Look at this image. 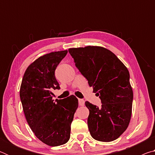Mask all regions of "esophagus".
Masks as SVG:
<instances>
[{
    "label": "esophagus",
    "mask_w": 155,
    "mask_h": 155,
    "mask_svg": "<svg viewBox=\"0 0 155 155\" xmlns=\"http://www.w3.org/2000/svg\"><path fill=\"white\" fill-rule=\"evenodd\" d=\"M78 104L80 106H83L85 104V101L83 99H78Z\"/></svg>",
    "instance_id": "esophagus-1"
}]
</instances>
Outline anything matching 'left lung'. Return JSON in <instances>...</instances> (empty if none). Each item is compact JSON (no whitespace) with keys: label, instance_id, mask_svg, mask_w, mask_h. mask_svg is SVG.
Listing matches in <instances>:
<instances>
[{"label":"left lung","instance_id":"1","mask_svg":"<svg viewBox=\"0 0 155 155\" xmlns=\"http://www.w3.org/2000/svg\"><path fill=\"white\" fill-rule=\"evenodd\" d=\"M81 74L99 96L98 108L85 102L87 125L94 140L109 142L118 138L129 124L133 93L127 68L109 50L88 46L68 50Z\"/></svg>","mask_w":155,"mask_h":155}]
</instances>
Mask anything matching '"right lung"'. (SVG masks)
Returning <instances> with one entry per match:
<instances>
[{
	"instance_id": "1",
	"label": "right lung",
	"mask_w": 155,
	"mask_h": 155,
	"mask_svg": "<svg viewBox=\"0 0 155 155\" xmlns=\"http://www.w3.org/2000/svg\"><path fill=\"white\" fill-rule=\"evenodd\" d=\"M68 51L52 52L28 65L20 85V97L25 117L34 134L50 146L67 143L71 123L78 106L77 97L52 100L53 90L60 89L54 71Z\"/></svg>"
}]
</instances>
